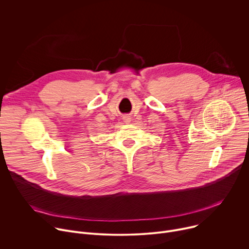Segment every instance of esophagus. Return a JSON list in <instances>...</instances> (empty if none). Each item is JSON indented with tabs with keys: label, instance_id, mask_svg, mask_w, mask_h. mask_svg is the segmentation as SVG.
I'll return each mask as SVG.
<instances>
[{
	"label": "esophagus",
	"instance_id": "34e87169",
	"mask_svg": "<svg viewBox=\"0 0 249 249\" xmlns=\"http://www.w3.org/2000/svg\"><path fill=\"white\" fill-rule=\"evenodd\" d=\"M125 122H126V123H128V122H130V119H129V118H128V117H126V118H125Z\"/></svg>",
	"mask_w": 249,
	"mask_h": 249
}]
</instances>
